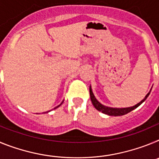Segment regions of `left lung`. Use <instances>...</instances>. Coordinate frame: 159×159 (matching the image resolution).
Instances as JSON below:
<instances>
[{
  "label": "left lung",
  "instance_id": "8db88e82",
  "mask_svg": "<svg viewBox=\"0 0 159 159\" xmlns=\"http://www.w3.org/2000/svg\"><path fill=\"white\" fill-rule=\"evenodd\" d=\"M89 91H90V96H91V100H92V104H93V106L95 107V108L96 109V110H98L99 111H101L102 113H103V114L108 115V116H124V115H126V114L129 113V112H130L131 111L134 110L135 108H137L139 106V105H141L142 103H143V102H144L146 99H147V97L149 96V95H150V93H151V91H150V92L147 93V95H146L145 98H144V99H143L141 102H139V103H137V104L134 105V106H133V107H125V108L109 107H106V106H104V105L101 104L100 102L97 100L96 98L95 97V95H94L91 86H90Z\"/></svg>",
  "mask_w": 159,
  "mask_h": 159
}]
</instances>
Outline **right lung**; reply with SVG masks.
I'll use <instances>...</instances> for the list:
<instances>
[{"instance_id":"1","label":"right lung","mask_w":159,"mask_h":159,"mask_svg":"<svg viewBox=\"0 0 159 159\" xmlns=\"http://www.w3.org/2000/svg\"><path fill=\"white\" fill-rule=\"evenodd\" d=\"M62 103H63V102H61V103H60V105H59V106H57V107H55V108H54V109H56V108H57V107H60V105H61V104H62Z\"/></svg>"}]
</instances>
